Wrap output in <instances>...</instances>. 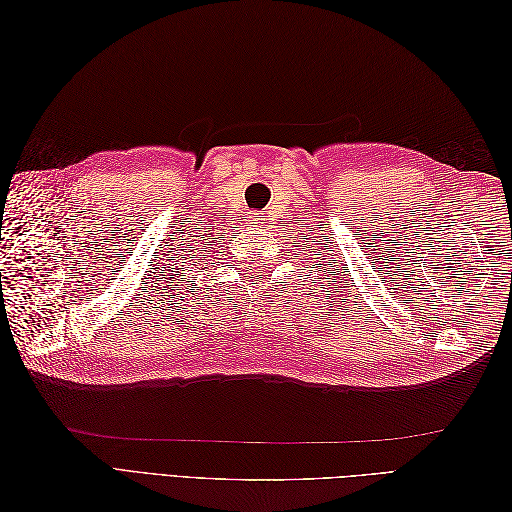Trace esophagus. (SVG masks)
Segmentation results:
<instances>
[{
  "label": "esophagus",
  "instance_id": "obj_1",
  "mask_svg": "<svg viewBox=\"0 0 512 512\" xmlns=\"http://www.w3.org/2000/svg\"><path fill=\"white\" fill-rule=\"evenodd\" d=\"M252 224H254L256 228H267V215H260V213H256V215H254V220H252Z\"/></svg>",
  "mask_w": 512,
  "mask_h": 512
}]
</instances>
